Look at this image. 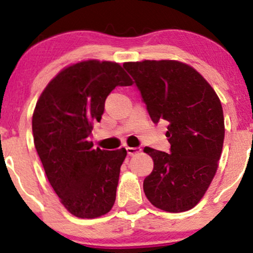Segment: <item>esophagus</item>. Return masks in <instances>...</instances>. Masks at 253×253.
<instances>
[{"instance_id":"34e87169","label":"esophagus","mask_w":253,"mask_h":253,"mask_svg":"<svg viewBox=\"0 0 253 253\" xmlns=\"http://www.w3.org/2000/svg\"><path fill=\"white\" fill-rule=\"evenodd\" d=\"M126 150H127V153H128L129 156L139 155V153L141 152L140 147H126Z\"/></svg>"}]
</instances>
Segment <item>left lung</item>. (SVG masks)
<instances>
[{
	"mask_svg": "<svg viewBox=\"0 0 253 253\" xmlns=\"http://www.w3.org/2000/svg\"><path fill=\"white\" fill-rule=\"evenodd\" d=\"M140 91L151 120L169 123L170 153L145 147L153 170L144 179L147 200L170 213L189 211L214 178L221 156L222 106L210 83L177 60L125 63Z\"/></svg>",
	"mask_w": 253,
	"mask_h": 253,
	"instance_id": "left-lung-1",
	"label": "left lung"
}]
</instances>
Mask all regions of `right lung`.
<instances>
[{"instance_id":"right-lung-1","label":"right lung","mask_w":253,"mask_h":253,"mask_svg":"<svg viewBox=\"0 0 253 253\" xmlns=\"http://www.w3.org/2000/svg\"><path fill=\"white\" fill-rule=\"evenodd\" d=\"M132 84L118 63L86 60L60 71L38 100L34 145L48 182L72 215L98 217L114 205L127 152L95 150L89 136L112 90Z\"/></svg>"}]
</instances>
